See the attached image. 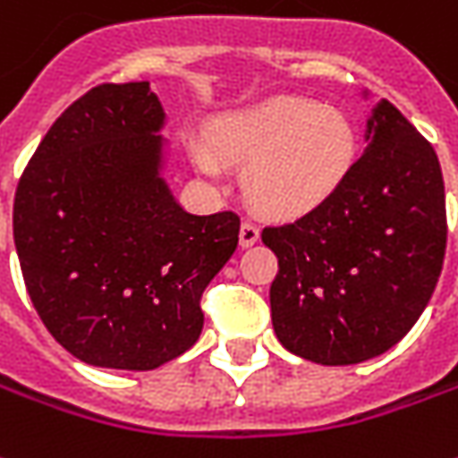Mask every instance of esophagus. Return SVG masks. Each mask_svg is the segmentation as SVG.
Masks as SVG:
<instances>
[{"mask_svg":"<svg viewBox=\"0 0 458 458\" xmlns=\"http://www.w3.org/2000/svg\"><path fill=\"white\" fill-rule=\"evenodd\" d=\"M258 238H260V228L255 225V223H250V220H245L241 225V245L242 248H250V245H255L258 242Z\"/></svg>","mask_w":458,"mask_h":458,"instance_id":"34e87169","label":"esophagus"}]
</instances>
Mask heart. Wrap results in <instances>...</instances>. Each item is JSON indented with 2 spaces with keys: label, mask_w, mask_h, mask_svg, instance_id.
Listing matches in <instances>:
<instances>
[{
  "label": "heart",
  "mask_w": 458,
  "mask_h": 458,
  "mask_svg": "<svg viewBox=\"0 0 458 458\" xmlns=\"http://www.w3.org/2000/svg\"><path fill=\"white\" fill-rule=\"evenodd\" d=\"M213 142L224 157L248 163L250 200L281 217L328 200L351 173L359 145L344 112L298 98H276L233 112L216 124ZM216 153L195 145V165L210 180L225 173Z\"/></svg>",
  "instance_id": "1"
}]
</instances>
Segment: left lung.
Returning <instances> with one entry per match:
<instances>
[{
    "mask_svg": "<svg viewBox=\"0 0 458 458\" xmlns=\"http://www.w3.org/2000/svg\"><path fill=\"white\" fill-rule=\"evenodd\" d=\"M369 148L328 200L263 228L283 346L351 366L396 346L424 313L446 253V198L431 142L391 102L369 117Z\"/></svg>",
    "mask_w": 458,
    "mask_h": 458,
    "instance_id": "left-lung-1",
    "label": "left lung"
}]
</instances>
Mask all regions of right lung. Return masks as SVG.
Returning <instances> with one entry per match:
<instances>
[{
  "label": "right lung",
  "instance_id": "obj_1",
  "mask_svg": "<svg viewBox=\"0 0 458 458\" xmlns=\"http://www.w3.org/2000/svg\"><path fill=\"white\" fill-rule=\"evenodd\" d=\"M148 82L98 85L49 127L14 195L21 276L74 359L150 371L203 331L200 298L238 248L233 210L192 216L160 177Z\"/></svg>",
  "mask_w": 458,
  "mask_h": 458
}]
</instances>
